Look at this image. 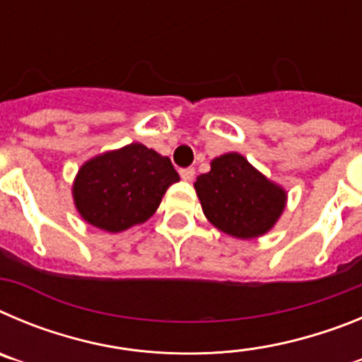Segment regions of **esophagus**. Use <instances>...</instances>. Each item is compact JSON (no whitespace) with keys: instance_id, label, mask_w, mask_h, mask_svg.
Returning a JSON list of instances; mask_svg holds the SVG:
<instances>
[{"instance_id":"obj_1","label":"esophagus","mask_w":362,"mask_h":362,"mask_svg":"<svg viewBox=\"0 0 362 362\" xmlns=\"http://www.w3.org/2000/svg\"><path fill=\"white\" fill-rule=\"evenodd\" d=\"M179 174H181V179H183V181H192L194 175H196V170H194V168H183V170H179Z\"/></svg>"}]
</instances>
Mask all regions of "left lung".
<instances>
[{
  "label": "left lung",
  "instance_id": "1",
  "mask_svg": "<svg viewBox=\"0 0 362 362\" xmlns=\"http://www.w3.org/2000/svg\"><path fill=\"white\" fill-rule=\"evenodd\" d=\"M194 188L206 219L221 232L239 239L267 233L286 204V192L238 152L214 159L209 174H201Z\"/></svg>",
  "mask_w": 362,
  "mask_h": 362
}]
</instances>
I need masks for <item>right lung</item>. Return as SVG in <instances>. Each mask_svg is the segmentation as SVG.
Returning <instances> with one entry per match:
<instances>
[{"label":"right lung","instance_id":"1","mask_svg":"<svg viewBox=\"0 0 362 362\" xmlns=\"http://www.w3.org/2000/svg\"><path fill=\"white\" fill-rule=\"evenodd\" d=\"M179 174L170 159L141 143L95 156L79 168L72 187L76 209L105 232H123L153 216Z\"/></svg>","mask_w":362,"mask_h":362}]
</instances>
